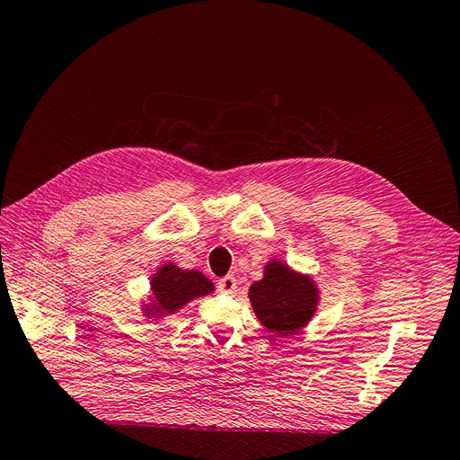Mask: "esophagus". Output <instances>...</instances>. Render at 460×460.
<instances>
[{
  "instance_id": "34e87169",
  "label": "esophagus",
  "mask_w": 460,
  "mask_h": 460,
  "mask_svg": "<svg viewBox=\"0 0 460 460\" xmlns=\"http://www.w3.org/2000/svg\"><path fill=\"white\" fill-rule=\"evenodd\" d=\"M217 288H218L220 294L232 296V294H235V291H238V280H235V276L228 274V276H225V278H220Z\"/></svg>"
}]
</instances>
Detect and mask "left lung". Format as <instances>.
Returning <instances> with one entry per match:
<instances>
[{
    "mask_svg": "<svg viewBox=\"0 0 460 460\" xmlns=\"http://www.w3.org/2000/svg\"><path fill=\"white\" fill-rule=\"evenodd\" d=\"M249 301L264 328L278 336H291L311 323L320 303V289L311 274L272 259L264 264L261 280L249 286Z\"/></svg>",
    "mask_w": 460,
    "mask_h": 460,
    "instance_id": "8db88e82",
    "label": "left lung"
}]
</instances>
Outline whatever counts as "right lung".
Listing matches in <instances>:
<instances>
[{
  "instance_id": "obj_1",
  "label": "right lung",
  "mask_w": 460,
  "mask_h": 460,
  "mask_svg": "<svg viewBox=\"0 0 460 460\" xmlns=\"http://www.w3.org/2000/svg\"><path fill=\"white\" fill-rule=\"evenodd\" d=\"M215 291V284L199 270L180 269L174 262H164L151 274L149 296L142 299V314L149 320H163L193 299Z\"/></svg>"
}]
</instances>
